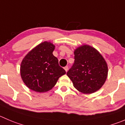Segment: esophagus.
<instances>
[{"label":"esophagus","mask_w":125,"mask_h":125,"mask_svg":"<svg viewBox=\"0 0 125 125\" xmlns=\"http://www.w3.org/2000/svg\"><path fill=\"white\" fill-rule=\"evenodd\" d=\"M64 69L65 71H66V72H67V71H68V66H66V67H64Z\"/></svg>","instance_id":"obj_1"}]
</instances>
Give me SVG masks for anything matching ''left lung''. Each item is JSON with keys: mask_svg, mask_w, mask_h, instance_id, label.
Here are the masks:
<instances>
[{"mask_svg": "<svg viewBox=\"0 0 125 125\" xmlns=\"http://www.w3.org/2000/svg\"><path fill=\"white\" fill-rule=\"evenodd\" d=\"M74 64L67 72L75 88L84 94L99 90L105 83L108 66L102 54L88 45L74 50Z\"/></svg>", "mask_w": 125, "mask_h": 125, "instance_id": "left-lung-1", "label": "left lung"}]
</instances>
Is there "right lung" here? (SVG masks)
<instances>
[{
  "label": "right lung",
  "mask_w": 125,
  "mask_h": 125,
  "mask_svg": "<svg viewBox=\"0 0 125 125\" xmlns=\"http://www.w3.org/2000/svg\"><path fill=\"white\" fill-rule=\"evenodd\" d=\"M55 46L50 42L40 43L22 60L20 73L22 81L30 90L44 93L52 90L59 78L66 73L53 54Z\"/></svg>",
  "instance_id": "1"
}]
</instances>
